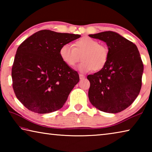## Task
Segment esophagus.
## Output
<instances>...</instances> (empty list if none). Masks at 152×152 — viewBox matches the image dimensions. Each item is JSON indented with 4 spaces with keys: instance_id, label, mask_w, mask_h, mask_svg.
Returning a JSON list of instances; mask_svg holds the SVG:
<instances>
[{
    "instance_id": "34e87169",
    "label": "esophagus",
    "mask_w": 152,
    "mask_h": 152,
    "mask_svg": "<svg viewBox=\"0 0 152 152\" xmlns=\"http://www.w3.org/2000/svg\"><path fill=\"white\" fill-rule=\"evenodd\" d=\"M79 77H80V80H83V79L85 78V76H84L83 74H79Z\"/></svg>"
}]
</instances>
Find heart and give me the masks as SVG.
Here are the masks:
<instances>
[{
	"mask_svg": "<svg viewBox=\"0 0 152 152\" xmlns=\"http://www.w3.org/2000/svg\"><path fill=\"white\" fill-rule=\"evenodd\" d=\"M61 60L67 66L74 67L81 60L78 67L82 72L100 71L107 64L109 50L107 45L99 44L97 40L89 37H84L76 41L74 47L68 43L61 46L59 50Z\"/></svg>",
	"mask_w": 152,
	"mask_h": 152,
	"instance_id": "1",
	"label": "heart"
}]
</instances>
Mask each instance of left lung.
<instances>
[{
  "instance_id": "8db88e82",
  "label": "left lung",
  "mask_w": 152,
  "mask_h": 152,
  "mask_svg": "<svg viewBox=\"0 0 152 152\" xmlns=\"http://www.w3.org/2000/svg\"><path fill=\"white\" fill-rule=\"evenodd\" d=\"M89 36L103 41L109 50L104 68L87 76L91 83L90 102L101 111L121 112L133 103L141 88L143 64L138 49L133 42L110 31Z\"/></svg>"
}]
</instances>
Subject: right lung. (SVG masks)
<instances>
[{
    "mask_svg": "<svg viewBox=\"0 0 152 152\" xmlns=\"http://www.w3.org/2000/svg\"><path fill=\"white\" fill-rule=\"evenodd\" d=\"M80 35L41 30L17 50L12 68V88L18 100L31 111L44 114L60 109L79 82L76 71L61 60V45Z\"/></svg>",
    "mask_w": 152,
    "mask_h": 152,
    "instance_id": "1",
    "label": "right lung"
}]
</instances>
